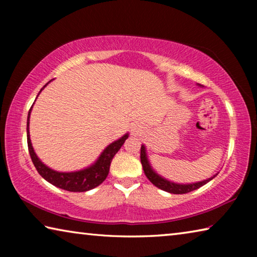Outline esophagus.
<instances>
[{
    "instance_id": "esophagus-1",
    "label": "esophagus",
    "mask_w": 257,
    "mask_h": 257,
    "mask_svg": "<svg viewBox=\"0 0 257 257\" xmlns=\"http://www.w3.org/2000/svg\"><path fill=\"white\" fill-rule=\"evenodd\" d=\"M133 133H134V134H139V129H138V128H134V129H133Z\"/></svg>"
}]
</instances>
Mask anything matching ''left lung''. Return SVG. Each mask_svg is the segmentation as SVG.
<instances>
[{"mask_svg": "<svg viewBox=\"0 0 257 257\" xmlns=\"http://www.w3.org/2000/svg\"><path fill=\"white\" fill-rule=\"evenodd\" d=\"M141 162L143 165V170H144L146 177L149 178V180L152 182V184L158 187V188L162 189L164 191H168V193H171V194H186V193H189V191L196 190L199 188V187L207 184L208 181L212 180L213 178L215 177L213 176L212 178H208L206 180L194 182V184H176V182L169 181L167 179H164L163 177L158 175V173L153 170V168L151 167L150 161L147 159L146 147L144 145H142L141 147Z\"/></svg>", "mask_w": 257, "mask_h": 257, "instance_id": "1", "label": "left lung"}]
</instances>
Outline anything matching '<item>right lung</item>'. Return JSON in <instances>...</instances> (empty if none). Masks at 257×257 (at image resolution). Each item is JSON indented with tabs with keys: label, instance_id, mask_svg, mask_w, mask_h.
Listing matches in <instances>:
<instances>
[{
	"label": "right lung",
	"instance_id": "right-lung-1",
	"mask_svg": "<svg viewBox=\"0 0 257 257\" xmlns=\"http://www.w3.org/2000/svg\"><path fill=\"white\" fill-rule=\"evenodd\" d=\"M49 82H47V84H49ZM46 85L43 87L42 89H44ZM40 93H38V95H40ZM32 108L33 106L30 107V110L28 112V118H27V143H28V151H29L30 158H32L33 163L35 165V168H36V170L38 171V173H40V175L44 178L46 181H49L50 184L58 187V188L68 190V191H79V193H81V191L90 190L95 188V187L101 185L102 182L106 179L108 171H110V165L112 162V159L114 158V155L118 153V151L121 149V146L123 145V143L125 142V139L128 138L129 134H125L124 136L119 138L118 141L111 143V144L102 152L101 155H99V158L96 160V162L90 165V167L82 169V170H79V171L59 172L49 168L47 165L43 163L42 161L38 159V156L36 155V153H35V151L33 149L32 141H30V135H29V118H30Z\"/></svg>",
	"mask_w": 257,
	"mask_h": 257
}]
</instances>
